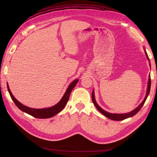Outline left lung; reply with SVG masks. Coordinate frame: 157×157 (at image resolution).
<instances>
[{"instance_id": "1", "label": "left lung", "mask_w": 157, "mask_h": 157, "mask_svg": "<svg viewBox=\"0 0 157 157\" xmlns=\"http://www.w3.org/2000/svg\"><path fill=\"white\" fill-rule=\"evenodd\" d=\"M144 51H145V56H146V58H147V59H148L149 62V66L151 67V63H150V61H149V57H148V55H147V52L145 50V48H144ZM150 89H151V77H150V75H149V80H148V84H147V92H146V96H145L144 99L143 100V101H142L140 104V105L137 106L136 109H134V110H132V111H130L129 113H122V114L111 113H109V112H107V111H106L105 110H103V109L101 107H100L99 106V105L97 103V102L96 101V99H95L94 91V90L92 91V101H93V103L94 104L95 107H96L98 110L99 112H100L101 114H103L104 116H105L106 117L110 118V119L113 120V121H122V120L126 119V118H130V117H132L133 116H134L136 114H137V113L140 111V110L141 109V107H143L144 104L145 103L147 97H148V96H149V92H150Z\"/></svg>"}]
</instances>
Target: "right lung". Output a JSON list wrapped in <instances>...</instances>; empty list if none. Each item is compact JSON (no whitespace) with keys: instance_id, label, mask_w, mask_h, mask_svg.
I'll return each instance as SVG.
<instances>
[{"instance_id":"right-lung-1","label":"right lung","mask_w":157,"mask_h":157,"mask_svg":"<svg viewBox=\"0 0 157 157\" xmlns=\"http://www.w3.org/2000/svg\"><path fill=\"white\" fill-rule=\"evenodd\" d=\"M78 81V79L77 78L74 80L69 85V86L67 90L65 91L62 98L60 99V101L58 103L56 104L55 105L52 107H48V108H43V109H34V108H31L23 105L22 103H21L20 101H18L15 98V97L13 96V94H12L10 90V88H9L8 83H7V88H8V92L10 94L12 100L13 101L14 103L16 104V105L20 109L21 111L29 114V115L34 117L35 118H51L52 117L55 116L56 115H57V114L59 113V112H61L63 110L69 100L71 91H72L74 87L76 86V84H77Z\"/></svg>"}]
</instances>
